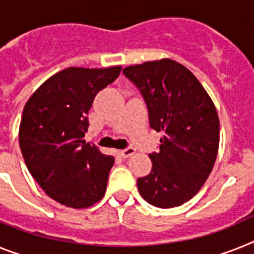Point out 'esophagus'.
<instances>
[{
	"mask_svg": "<svg viewBox=\"0 0 254 254\" xmlns=\"http://www.w3.org/2000/svg\"><path fill=\"white\" fill-rule=\"evenodd\" d=\"M134 152H135V150H134L133 147H127L125 150L119 151V155H120L121 157H129L131 156V155H134Z\"/></svg>",
	"mask_w": 254,
	"mask_h": 254,
	"instance_id": "esophagus-1",
	"label": "esophagus"
}]
</instances>
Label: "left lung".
Returning a JSON list of instances; mask_svg holds the SVG:
<instances>
[{
    "label": "left lung",
    "mask_w": 254,
    "mask_h": 254,
    "mask_svg": "<svg viewBox=\"0 0 254 254\" xmlns=\"http://www.w3.org/2000/svg\"><path fill=\"white\" fill-rule=\"evenodd\" d=\"M123 72L143 95L151 127L163 133L159 152L148 155L151 173L137 180L138 191L157 208L182 205L199 192L216 163V106L192 72L173 59L127 65Z\"/></svg>",
    "instance_id": "8db88e82"
}]
</instances>
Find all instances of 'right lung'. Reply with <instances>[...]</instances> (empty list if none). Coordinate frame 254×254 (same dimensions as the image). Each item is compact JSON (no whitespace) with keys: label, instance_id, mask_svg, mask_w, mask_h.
<instances>
[{"label":"right lung","instance_id":"1","mask_svg":"<svg viewBox=\"0 0 254 254\" xmlns=\"http://www.w3.org/2000/svg\"><path fill=\"white\" fill-rule=\"evenodd\" d=\"M121 65L68 67L45 81L23 108L19 146L45 193L68 208L94 205L106 193L115 157L82 138L95 95L114 82Z\"/></svg>","mask_w":254,"mask_h":254}]
</instances>
